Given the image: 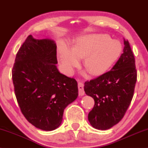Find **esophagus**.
<instances>
[{
	"instance_id": "1",
	"label": "esophagus",
	"mask_w": 148,
	"mask_h": 148,
	"mask_svg": "<svg viewBox=\"0 0 148 148\" xmlns=\"http://www.w3.org/2000/svg\"><path fill=\"white\" fill-rule=\"evenodd\" d=\"M78 90H79V96H84L85 95V91L84 89V84L79 82L78 83Z\"/></svg>"
}]
</instances>
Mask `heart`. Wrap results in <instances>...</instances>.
<instances>
[{"mask_svg": "<svg viewBox=\"0 0 148 148\" xmlns=\"http://www.w3.org/2000/svg\"><path fill=\"white\" fill-rule=\"evenodd\" d=\"M121 44L106 34H90L77 38L71 49L66 45L59 46L58 56L65 74L72 75L84 59L87 72L98 76L106 72L120 56ZM86 74V72H84Z\"/></svg>", "mask_w": 148, "mask_h": 148, "instance_id": "1", "label": "heart"}]
</instances>
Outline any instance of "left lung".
Here are the masks:
<instances>
[{
	"instance_id": "8db88e82",
	"label": "left lung",
	"mask_w": 148,
	"mask_h": 148,
	"mask_svg": "<svg viewBox=\"0 0 148 148\" xmlns=\"http://www.w3.org/2000/svg\"><path fill=\"white\" fill-rule=\"evenodd\" d=\"M123 40V53L111 71L84 84L86 95L95 101L88 114L95 129L107 130L118 123L133 97L137 78L135 59L128 40Z\"/></svg>"
}]
</instances>
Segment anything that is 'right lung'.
Returning a JSON list of instances; mask_svg holds the SVG:
<instances>
[{"mask_svg": "<svg viewBox=\"0 0 148 148\" xmlns=\"http://www.w3.org/2000/svg\"><path fill=\"white\" fill-rule=\"evenodd\" d=\"M57 45L29 35L16 55L12 80L17 102L27 121L51 131L61 124L64 110L78 96L76 79L57 68Z\"/></svg>", "mask_w": 148, "mask_h": 148, "instance_id": "add662e5", "label": "right lung"}]
</instances>
